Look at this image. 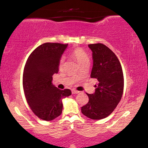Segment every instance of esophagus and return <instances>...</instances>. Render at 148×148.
<instances>
[{"label": "esophagus", "mask_w": 148, "mask_h": 148, "mask_svg": "<svg viewBox=\"0 0 148 148\" xmlns=\"http://www.w3.org/2000/svg\"><path fill=\"white\" fill-rule=\"evenodd\" d=\"M79 92H80L79 91L76 90H74V89H73L72 90V94H78V93H79Z\"/></svg>", "instance_id": "1"}]
</instances>
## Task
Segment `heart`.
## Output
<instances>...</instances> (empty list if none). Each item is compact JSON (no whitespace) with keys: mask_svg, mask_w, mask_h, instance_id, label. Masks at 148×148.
Wrapping results in <instances>:
<instances>
[{"mask_svg":"<svg viewBox=\"0 0 148 148\" xmlns=\"http://www.w3.org/2000/svg\"><path fill=\"white\" fill-rule=\"evenodd\" d=\"M71 56H72L74 60H76V62L80 64V66L82 65L83 64L86 63V62H89L90 58L89 56L86 52L83 49L79 48H75L71 53ZM64 60L63 58H60V61L58 63V67L59 69H62L64 67Z\"/></svg>","mask_w":148,"mask_h":148,"instance_id":"b5f03b06","label":"heart"}]
</instances>
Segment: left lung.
I'll list each match as a JSON object with an SVG mask.
<instances>
[{
  "label": "left lung",
  "mask_w": 148,
  "mask_h": 148,
  "mask_svg": "<svg viewBox=\"0 0 148 148\" xmlns=\"http://www.w3.org/2000/svg\"><path fill=\"white\" fill-rule=\"evenodd\" d=\"M92 51L93 66L91 78L97 79L95 92L88 95L89 101L81 107V112L92 120L106 118L121 100L124 76L121 64L115 54L101 43L88 45Z\"/></svg>",
  "instance_id": "left-lung-1"
}]
</instances>
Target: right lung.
I'll return each mask as SVG.
<instances>
[{
  "instance_id": "add662e5",
  "label": "right lung",
  "mask_w": 148,
  "mask_h": 148,
  "mask_svg": "<svg viewBox=\"0 0 148 148\" xmlns=\"http://www.w3.org/2000/svg\"><path fill=\"white\" fill-rule=\"evenodd\" d=\"M67 45L47 42L39 46L29 56L23 69L27 102L32 111L46 121L61 115L62 99L72 94L69 89L60 90L52 84V76L58 72L59 61Z\"/></svg>"
}]
</instances>
